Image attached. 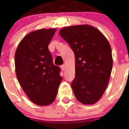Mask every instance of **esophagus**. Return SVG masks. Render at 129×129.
I'll return each instance as SVG.
<instances>
[{"label":"esophagus","mask_w":129,"mask_h":129,"mask_svg":"<svg viewBox=\"0 0 129 129\" xmlns=\"http://www.w3.org/2000/svg\"><path fill=\"white\" fill-rule=\"evenodd\" d=\"M61 69H62V71H64V70H65V69H66V67H65V65H61Z\"/></svg>","instance_id":"obj_1"}]
</instances>
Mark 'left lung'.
I'll list each match as a JSON object with an SVG mask.
<instances>
[{
	"label": "left lung",
	"mask_w": 129,
	"mask_h": 129,
	"mask_svg": "<svg viewBox=\"0 0 129 129\" xmlns=\"http://www.w3.org/2000/svg\"><path fill=\"white\" fill-rule=\"evenodd\" d=\"M59 34L75 54L76 77L71 85L76 99L94 104L105 91L113 60L109 41L99 29L87 24L63 28Z\"/></svg>",
	"instance_id": "left-lung-1"
}]
</instances>
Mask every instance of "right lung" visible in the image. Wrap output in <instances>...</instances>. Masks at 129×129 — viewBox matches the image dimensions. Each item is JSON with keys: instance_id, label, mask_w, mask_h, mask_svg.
I'll return each mask as SVG.
<instances>
[{"instance_id": "right-lung-1", "label": "right lung", "mask_w": 129, "mask_h": 129, "mask_svg": "<svg viewBox=\"0 0 129 129\" xmlns=\"http://www.w3.org/2000/svg\"><path fill=\"white\" fill-rule=\"evenodd\" d=\"M55 28L40 29L26 35L15 55L16 76L29 100L40 106L54 101L62 81L60 68L53 64L48 45Z\"/></svg>"}]
</instances>
